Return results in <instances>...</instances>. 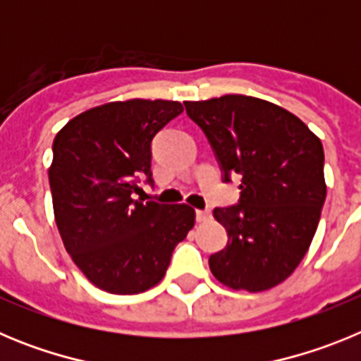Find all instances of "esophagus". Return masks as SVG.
Listing matches in <instances>:
<instances>
[{
	"label": "esophagus",
	"instance_id": "obj_1",
	"mask_svg": "<svg viewBox=\"0 0 361 361\" xmlns=\"http://www.w3.org/2000/svg\"><path fill=\"white\" fill-rule=\"evenodd\" d=\"M197 222H208L209 219H212V213L208 212V209H197Z\"/></svg>",
	"mask_w": 361,
	"mask_h": 361
}]
</instances>
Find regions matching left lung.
I'll return each mask as SVG.
<instances>
[{
  "mask_svg": "<svg viewBox=\"0 0 361 361\" xmlns=\"http://www.w3.org/2000/svg\"><path fill=\"white\" fill-rule=\"evenodd\" d=\"M208 137L224 180L240 177L237 206L215 208L228 245L209 257L220 283L250 293L288 279L307 253L325 202L324 146L291 111L229 94L186 101Z\"/></svg>",
  "mask_w": 361,
  "mask_h": 361,
  "instance_id": "left-lung-1",
  "label": "left lung"
}]
</instances>
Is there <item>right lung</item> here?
Listing matches in <instances>:
<instances>
[{
	"instance_id": "obj_1",
	"label": "right lung",
	"mask_w": 361,
	"mask_h": 361,
	"mask_svg": "<svg viewBox=\"0 0 361 361\" xmlns=\"http://www.w3.org/2000/svg\"><path fill=\"white\" fill-rule=\"evenodd\" d=\"M178 101L128 99L90 108L54 139V216L65 250L95 288L137 295L157 286L175 245L195 226L188 204L133 199L152 183V141L183 114Z\"/></svg>"
}]
</instances>
